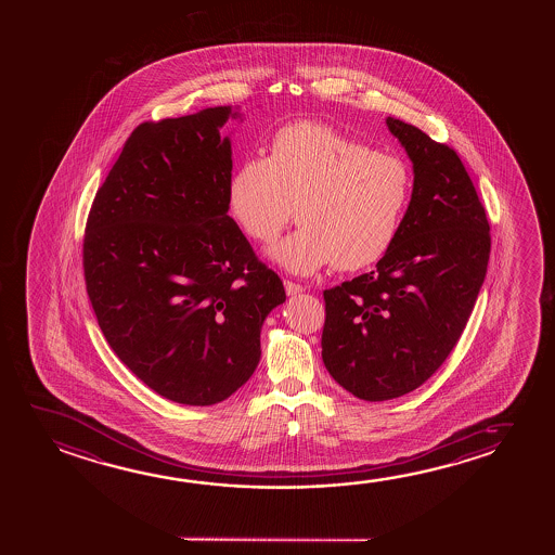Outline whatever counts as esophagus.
Instances as JSON below:
<instances>
[{
    "label": "esophagus",
    "instance_id": "obj_1",
    "mask_svg": "<svg viewBox=\"0 0 555 555\" xmlns=\"http://www.w3.org/2000/svg\"><path fill=\"white\" fill-rule=\"evenodd\" d=\"M284 291L288 296H298L301 292L306 291L301 284H296V282L284 281Z\"/></svg>",
    "mask_w": 555,
    "mask_h": 555
}]
</instances>
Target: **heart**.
<instances>
[{"instance_id":"b5f03b06","label":"heart","mask_w":555,"mask_h":555,"mask_svg":"<svg viewBox=\"0 0 555 555\" xmlns=\"http://www.w3.org/2000/svg\"><path fill=\"white\" fill-rule=\"evenodd\" d=\"M410 197L402 158L315 121L279 129L269 156L246 158L228 182L230 212L255 242H274L296 207L300 228L269 255L300 276L377 263L399 236Z\"/></svg>"}]
</instances>
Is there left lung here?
Instances as JSON below:
<instances>
[{"instance_id":"obj_1","label":"left lung","mask_w":555,"mask_h":555,"mask_svg":"<svg viewBox=\"0 0 555 555\" xmlns=\"http://www.w3.org/2000/svg\"><path fill=\"white\" fill-rule=\"evenodd\" d=\"M412 160L409 210L372 273L325 298L323 364L343 389L379 402L418 389L451 354L473 313L488 261L490 224L451 146L387 118Z\"/></svg>"}]
</instances>
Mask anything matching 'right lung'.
I'll list each match as a JSON object with an SVG mask.
<instances>
[{
	"mask_svg": "<svg viewBox=\"0 0 555 555\" xmlns=\"http://www.w3.org/2000/svg\"><path fill=\"white\" fill-rule=\"evenodd\" d=\"M232 106L129 135L92 201L85 282L119 360L164 399L210 406L254 375L261 327L286 300L228 215Z\"/></svg>",
	"mask_w": 555,
	"mask_h": 555,
	"instance_id": "add662e5",
	"label": "right lung"
}]
</instances>
